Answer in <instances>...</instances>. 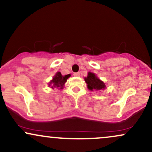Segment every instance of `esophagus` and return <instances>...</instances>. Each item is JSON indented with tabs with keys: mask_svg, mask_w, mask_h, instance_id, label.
<instances>
[{
	"mask_svg": "<svg viewBox=\"0 0 152 152\" xmlns=\"http://www.w3.org/2000/svg\"><path fill=\"white\" fill-rule=\"evenodd\" d=\"M74 76H76V77H78V76H80V73H78V72L74 73Z\"/></svg>",
	"mask_w": 152,
	"mask_h": 152,
	"instance_id": "34e87169",
	"label": "esophagus"
}]
</instances>
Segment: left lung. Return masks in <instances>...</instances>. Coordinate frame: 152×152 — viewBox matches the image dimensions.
<instances>
[{
  "mask_svg": "<svg viewBox=\"0 0 152 152\" xmlns=\"http://www.w3.org/2000/svg\"><path fill=\"white\" fill-rule=\"evenodd\" d=\"M85 81L87 83V86L89 90H101L105 88V84L103 81L99 80L96 76V75L93 73L89 72L88 74V76L85 78Z\"/></svg>",
  "mask_w": 152,
  "mask_h": 152,
  "instance_id": "obj_1",
  "label": "left lung"
}]
</instances>
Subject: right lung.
Here are the masks:
<instances>
[{"label":"right lung","mask_w":152,"mask_h":152,"mask_svg":"<svg viewBox=\"0 0 152 152\" xmlns=\"http://www.w3.org/2000/svg\"><path fill=\"white\" fill-rule=\"evenodd\" d=\"M70 74L62 76L60 72L56 73V74L53 78V80L50 81L49 85L50 86V84H52L51 88H53V87H61V88H63V86L67 81L68 78L70 77Z\"/></svg>","instance_id":"add662e5"}]
</instances>
